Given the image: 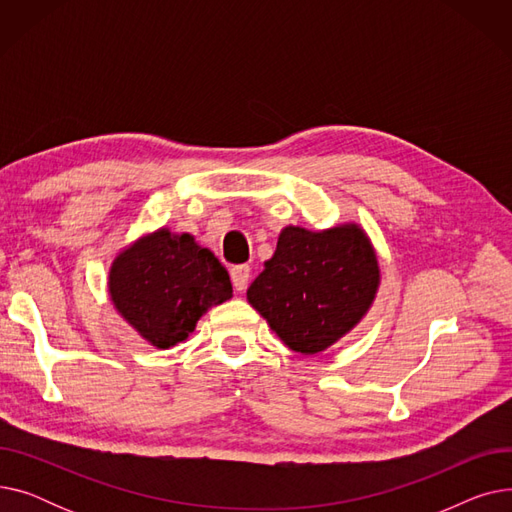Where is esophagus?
Masks as SVG:
<instances>
[{
	"instance_id": "esophagus-1",
	"label": "esophagus",
	"mask_w": 512,
	"mask_h": 512,
	"mask_svg": "<svg viewBox=\"0 0 512 512\" xmlns=\"http://www.w3.org/2000/svg\"><path fill=\"white\" fill-rule=\"evenodd\" d=\"M230 278H232V286L234 290H245L251 278V267L249 265H234L230 270Z\"/></svg>"
}]
</instances>
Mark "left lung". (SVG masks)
Segmentation results:
<instances>
[{
	"label": "left lung",
	"instance_id": "8db88e82",
	"mask_svg": "<svg viewBox=\"0 0 512 512\" xmlns=\"http://www.w3.org/2000/svg\"><path fill=\"white\" fill-rule=\"evenodd\" d=\"M378 284V259L357 224L324 232L288 226L247 299L288 348L315 355L359 324Z\"/></svg>",
	"mask_w": 512,
	"mask_h": 512
}]
</instances>
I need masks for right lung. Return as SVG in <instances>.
Masks as SVG:
<instances>
[{"label": "right lung", "instance_id": "1", "mask_svg": "<svg viewBox=\"0 0 512 512\" xmlns=\"http://www.w3.org/2000/svg\"><path fill=\"white\" fill-rule=\"evenodd\" d=\"M112 301L157 348L186 340L199 317L232 297L226 267L191 234L161 228L122 251L110 270Z\"/></svg>", "mask_w": 512, "mask_h": 512}]
</instances>
